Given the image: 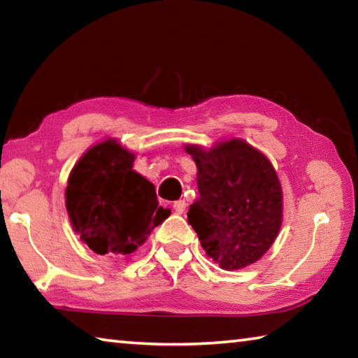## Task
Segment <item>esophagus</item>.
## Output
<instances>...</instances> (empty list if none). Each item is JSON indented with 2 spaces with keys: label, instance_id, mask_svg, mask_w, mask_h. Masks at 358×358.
<instances>
[{
  "label": "esophagus",
  "instance_id": "1",
  "mask_svg": "<svg viewBox=\"0 0 358 358\" xmlns=\"http://www.w3.org/2000/svg\"><path fill=\"white\" fill-rule=\"evenodd\" d=\"M173 210L177 211V213H183V211L186 210V202H185V201L173 202Z\"/></svg>",
  "mask_w": 358,
  "mask_h": 358
}]
</instances>
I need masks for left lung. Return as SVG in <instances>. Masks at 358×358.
Instances as JSON below:
<instances>
[{
    "label": "left lung",
    "instance_id": "8db88e82",
    "mask_svg": "<svg viewBox=\"0 0 358 358\" xmlns=\"http://www.w3.org/2000/svg\"><path fill=\"white\" fill-rule=\"evenodd\" d=\"M197 166L199 199L187 211L205 252L224 270L259 260L282 220V191L270 161L243 141L211 150L187 145Z\"/></svg>",
    "mask_w": 358,
    "mask_h": 358
}]
</instances>
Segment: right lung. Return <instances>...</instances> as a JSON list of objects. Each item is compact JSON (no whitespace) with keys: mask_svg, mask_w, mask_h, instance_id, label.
I'll return each mask as SVG.
<instances>
[{"mask_svg":"<svg viewBox=\"0 0 358 358\" xmlns=\"http://www.w3.org/2000/svg\"><path fill=\"white\" fill-rule=\"evenodd\" d=\"M134 155L115 141L94 145L69 175L66 208L76 232L96 254L128 256L171 215L155 186L132 171Z\"/></svg>","mask_w":358,"mask_h":358,"instance_id":"add662e5","label":"right lung"}]
</instances>
